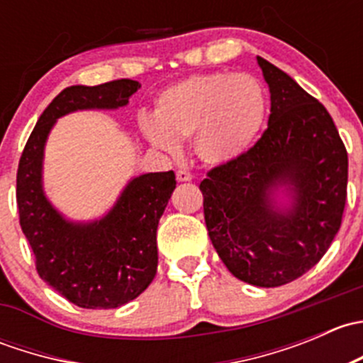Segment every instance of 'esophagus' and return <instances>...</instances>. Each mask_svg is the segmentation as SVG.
I'll list each match as a JSON object with an SVG mask.
<instances>
[{
	"label": "esophagus",
	"mask_w": 363,
	"mask_h": 363,
	"mask_svg": "<svg viewBox=\"0 0 363 363\" xmlns=\"http://www.w3.org/2000/svg\"><path fill=\"white\" fill-rule=\"evenodd\" d=\"M175 177H177L179 182H189L193 179V175L189 174V172H186V170H177Z\"/></svg>",
	"instance_id": "1"
}]
</instances>
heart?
Returning <instances> with one entry per match:
<instances>
[{"label":"heart","instance_id":"obj_1","mask_svg":"<svg viewBox=\"0 0 363 363\" xmlns=\"http://www.w3.org/2000/svg\"><path fill=\"white\" fill-rule=\"evenodd\" d=\"M267 113V96L247 73L212 72L167 87L156 100L155 119L144 117L140 131L152 147L177 151L191 138L193 152L208 167L240 158L258 137Z\"/></svg>","mask_w":363,"mask_h":363}]
</instances>
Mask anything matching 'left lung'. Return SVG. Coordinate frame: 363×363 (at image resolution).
<instances>
[{"instance_id":"8db88e82","label":"left lung","mask_w":363,"mask_h":363,"mask_svg":"<svg viewBox=\"0 0 363 363\" xmlns=\"http://www.w3.org/2000/svg\"><path fill=\"white\" fill-rule=\"evenodd\" d=\"M270 89L269 126L240 158L200 182L212 246L252 286L291 283L337 235L346 205L347 152L327 108L283 69L256 57ZM284 187L290 206H277Z\"/></svg>"}]
</instances>
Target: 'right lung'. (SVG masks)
Here are the masks:
<instances>
[{
  "mask_svg": "<svg viewBox=\"0 0 363 363\" xmlns=\"http://www.w3.org/2000/svg\"><path fill=\"white\" fill-rule=\"evenodd\" d=\"M140 89L137 80L69 86L43 111L29 135L17 170V207L23 233L49 286L84 309H113L137 298L158 269L156 230L175 189L174 172L133 177L104 218L68 221L43 193L47 137L60 117L89 108H119Z\"/></svg>",
  "mask_w": 363,
  "mask_h": 363,
  "instance_id": "add662e5",
  "label": "right lung"
}]
</instances>
